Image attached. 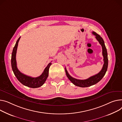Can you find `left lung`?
Wrapping results in <instances>:
<instances>
[{
  "label": "left lung",
  "instance_id": "8db88e82",
  "mask_svg": "<svg viewBox=\"0 0 122 122\" xmlns=\"http://www.w3.org/2000/svg\"><path fill=\"white\" fill-rule=\"evenodd\" d=\"M92 34L94 35L96 37V39L98 41L99 43L101 44L102 47V55L103 57V61L104 64L102 67V70L98 73V74H96L93 76H91L86 79L84 80H80L75 78L74 77H71L69 74L68 72L67 71L66 68H65V71L66 76L74 84V85L79 86L80 87H87L91 86L92 85H95L96 83L99 82L100 81L102 78V77L105 75V73H106L107 67H108V57H107V48L105 47L104 41L103 39L99 35L96 33L95 32H93Z\"/></svg>",
  "mask_w": 122,
  "mask_h": 122
}]
</instances>
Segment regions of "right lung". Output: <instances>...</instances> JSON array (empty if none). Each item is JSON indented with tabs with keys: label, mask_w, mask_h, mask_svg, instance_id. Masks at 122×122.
<instances>
[{
	"label": "right lung",
	"mask_w": 122,
	"mask_h": 122,
	"mask_svg": "<svg viewBox=\"0 0 122 122\" xmlns=\"http://www.w3.org/2000/svg\"><path fill=\"white\" fill-rule=\"evenodd\" d=\"M20 37L18 39L17 42L14 47L11 57V65L14 74L19 81L24 86L30 88H36L42 86L45 82L48 76L49 68L51 65V63H50L45 69L42 75L37 77H32L21 73L18 69L16 62V53L18 46V43Z\"/></svg>",
	"instance_id": "right-lung-1"
}]
</instances>
